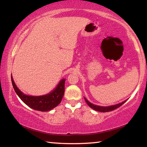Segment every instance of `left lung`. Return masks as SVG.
Returning a JSON list of instances; mask_svg holds the SVG:
<instances>
[{
  "instance_id": "left-lung-1",
  "label": "left lung",
  "mask_w": 147,
  "mask_h": 147,
  "mask_svg": "<svg viewBox=\"0 0 147 147\" xmlns=\"http://www.w3.org/2000/svg\"><path fill=\"white\" fill-rule=\"evenodd\" d=\"M84 100H85V101H86V104L88 105L89 107H90L91 108H92L93 109H94V110H96V111H101V112H108V111H111L114 110V109L119 108L120 106H122V105L124 103H125L126 101H127V100H125L124 102H123L121 103H119V104H117L116 105H113V106L103 107V106H96V105L92 104V103L88 101V100L85 98H84Z\"/></svg>"
}]
</instances>
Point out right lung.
I'll list each match as a JSON object with an SVG mask.
<instances>
[{
	"label": "right lung",
	"instance_id": "add662e5",
	"mask_svg": "<svg viewBox=\"0 0 147 147\" xmlns=\"http://www.w3.org/2000/svg\"><path fill=\"white\" fill-rule=\"evenodd\" d=\"M11 80H12L13 88L19 98L28 106L35 110L47 111L55 108L61 103L65 93V79L61 80L57 86L56 88L51 92L48 94L39 96H32L24 94L18 88L13 80L12 76H11Z\"/></svg>",
	"mask_w": 147,
	"mask_h": 147
}]
</instances>
